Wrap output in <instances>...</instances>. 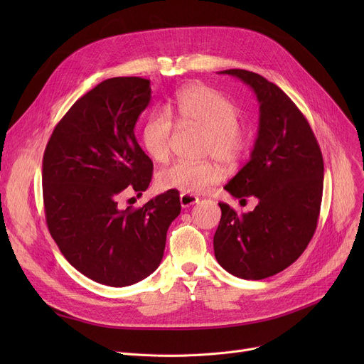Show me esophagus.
I'll use <instances>...</instances> for the list:
<instances>
[{
	"mask_svg": "<svg viewBox=\"0 0 364 364\" xmlns=\"http://www.w3.org/2000/svg\"><path fill=\"white\" fill-rule=\"evenodd\" d=\"M198 200H199V198L196 195H192V193H183V195H180V203H181L183 208L192 206V205L198 203Z\"/></svg>",
	"mask_w": 364,
	"mask_h": 364,
	"instance_id": "esophagus-1",
	"label": "esophagus"
}]
</instances>
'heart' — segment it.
<instances>
[{
    "mask_svg": "<svg viewBox=\"0 0 364 364\" xmlns=\"http://www.w3.org/2000/svg\"><path fill=\"white\" fill-rule=\"evenodd\" d=\"M168 110L176 114L180 124L205 129L202 155L214 156L224 164H236L247 149V132L239 121V109L218 90L208 85H188L177 92ZM171 118L165 112H150L143 125L140 139L150 159L164 162L169 156ZM223 171L213 161H177L162 168L156 181L164 190L181 193H202L220 183Z\"/></svg>",
    "mask_w": 364,
    "mask_h": 364,
    "instance_id": "obj_1",
    "label": "heart"
}]
</instances>
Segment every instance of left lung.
Here are the masks:
<instances>
[{
  "mask_svg": "<svg viewBox=\"0 0 364 364\" xmlns=\"http://www.w3.org/2000/svg\"><path fill=\"white\" fill-rule=\"evenodd\" d=\"M259 102L258 137L251 159L224 186L235 198H257L254 211L239 215L220 202L215 258L224 270L261 280L283 272L309 246L323 195V156L314 132L296 105L264 76L228 69Z\"/></svg>",
  "mask_w": 364,
  "mask_h": 364,
  "instance_id": "obj_1",
  "label": "left lung"
}]
</instances>
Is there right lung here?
Returning a JSON list of instances; mask_svg holds the SVG:
<instances>
[{
    "mask_svg": "<svg viewBox=\"0 0 364 364\" xmlns=\"http://www.w3.org/2000/svg\"><path fill=\"white\" fill-rule=\"evenodd\" d=\"M151 99L150 81L118 76L76 100L53 129L43 158L48 232L88 279L122 288L162 261L166 232L180 211L177 190L140 208H119L121 193L149 187L153 162L134 134Z\"/></svg>",
    "mask_w": 364,
    "mask_h": 364,
    "instance_id": "obj_1",
    "label": "right lung"
}]
</instances>
